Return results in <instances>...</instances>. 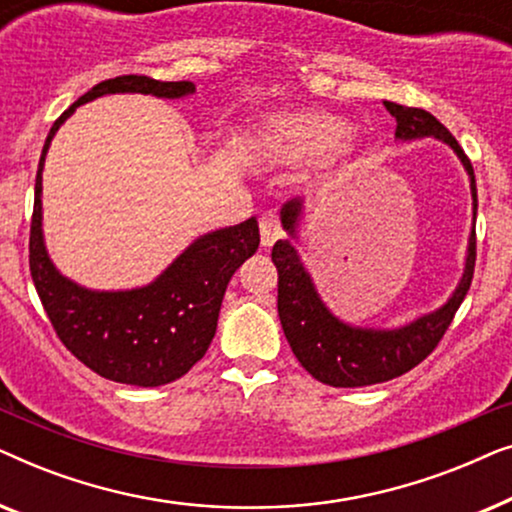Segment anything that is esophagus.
<instances>
[{"instance_id":"obj_1","label":"esophagus","mask_w":512,"mask_h":512,"mask_svg":"<svg viewBox=\"0 0 512 512\" xmlns=\"http://www.w3.org/2000/svg\"><path fill=\"white\" fill-rule=\"evenodd\" d=\"M258 228H261V244L265 249H270L272 244H275L279 237L284 235V228L282 223L275 214H265L261 216V221H258Z\"/></svg>"}]
</instances>
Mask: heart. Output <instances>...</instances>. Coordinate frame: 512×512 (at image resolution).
Here are the masks:
<instances>
[{
	"instance_id": "heart-1",
	"label": "heart",
	"mask_w": 512,
	"mask_h": 512,
	"mask_svg": "<svg viewBox=\"0 0 512 512\" xmlns=\"http://www.w3.org/2000/svg\"><path fill=\"white\" fill-rule=\"evenodd\" d=\"M347 132V121L321 109L298 111L270 121L263 135V146L284 163L324 158L326 163L347 160L356 153V142Z\"/></svg>"
}]
</instances>
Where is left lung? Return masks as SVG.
<instances>
[{
	"label": "left lung",
	"mask_w": 512,
	"mask_h": 512,
	"mask_svg": "<svg viewBox=\"0 0 512 512\" xmlns=\"http://www.w3.org/2000/svg\"><path fill=\"white\" fill-rule=\"evenodd\" d=\"M384 107L396 118V137L401 142L422 137H436L450 144L464 163L471 177L473 216L478 214V188L468 156L461 149L450 130L431 116L429 111L403 107L396 102H384ZM303 202L289 200L282 207V226L291 237H296L298 219ZM272 263L277 268V312L282 321L284 335L307 373L314 380L331 387H368V384L387 382L401 377L419 366L433 349L438 347L447 326L452 324L459 305L464 303L473 282L475 270V230L468 240V256L464 277L452 293V298L440 310L424 314L412 324L394 331H375V328L349 326L328 312L314 289L310 275L289 240H279L272 247Z\"/></svg>",
	"instance_id": "left-lung-1"
}]
</instances>
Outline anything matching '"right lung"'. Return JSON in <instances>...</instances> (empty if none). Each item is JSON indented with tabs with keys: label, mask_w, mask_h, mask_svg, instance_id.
<instances>
[{
	"label": "right lung",
	"mask_w": 512,
	"mask_h": 512,
	"mask_svg": "<svg viewBox=\"0 0 512 512\" xmlns=\"http://www.w3.org/2000/svg\"><path fill=\"white\" fill-rule=\"evenodd\" d=\"M109 93L184 97L195 93V86L139 74L116 76L90 88L53 123L34 184L30 272L53 331L83 366L121 384L160 387L179 380L205 356L230 277L256 254L261 235L254 216L202 235L156 282L142 289L88 291L62 277L41 235V170L53 135L74 109Z\"/></svg>",
	"instance_id": "1"
}]
</instances>
